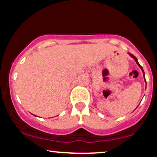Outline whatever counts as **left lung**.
<instances>
[{
	"mask_svg": "<svg viewBox=\"0 0 157 157\" xmlns=\"http://www.w3.org/2000/svg\"><path fill=\"white\" fill-rule=\"evenodd\" d=\"M128 55H130V56H131V57H132V58H133V59H134V60L135 61H136V64H137V65H138V66H139V67H140V68H141V70H142V74H143V77H144V79H145V82H146V81H145V72H144V70H143V68H142V66H140V63H139V62H138L137 59H136V57H135V56H134V55H132V54L129 53V52H128ZM145 89H146V87H145Z\"/></svg>",
	"mask_w": 157,
	"mask_h": 157,
	"instance_id": "8db88e82",
	"label": "left lung"
}]
</instances>
